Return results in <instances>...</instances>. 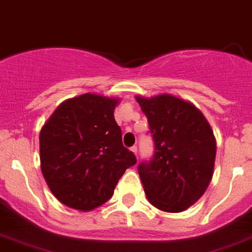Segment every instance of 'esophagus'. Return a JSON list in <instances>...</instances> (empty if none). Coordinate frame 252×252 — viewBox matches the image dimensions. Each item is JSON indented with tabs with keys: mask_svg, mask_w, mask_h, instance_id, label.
Returning <instances> with one entry per match:
<instances>
[{
	"mask_svg": "<svg viewBox=\"0 0 252 252\" xmlns=\"http://www.w3.org/2000/svg\"><path fill=\"white\" fill-rule=\"evenodd\" d=\"M130 150H132V153L137 157V146H132L130 147Z\"/></svg>",
	"mask_w": 252,
	"mask_h": 252,
	"instance_id": "esophagus-1",
	"label": "esophagus"
}]
</instances>
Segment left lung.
<instances>
[{"instance_id": "obj_1", "label": "left lung", "mask_w": 252, "mask_h": 252, "mask_svg": "<svg viewBox=\"0 0 252 252\" xmlns=\"http://www.w3.org/2000/svg\"><path fill=\"white\" fill-rule=\"evenodd\" d=\"M154 140V155L138 165L147 199L165 212H183L204 194L214 173L216 141L193 103L171 94L137 97Z\"/></svg>"}]
</instances>
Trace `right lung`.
<instances>
[{"instance_id": "add662e5", "label": "right lung", "mask_w": 252, "mask_h": 252, "mask_svg": "<svg viewBox=\"0 0 252 252\" xmlns=\"http://www.w3.org/2000/svg\"><path fill=\"white\" fill-rule=\"evenodd\" d=\"M115 98L85 93L57 107L40 132L41 171L55 198L92 211L106 203L137 163L114 118Z\"/></svg>"}]
</instances>
